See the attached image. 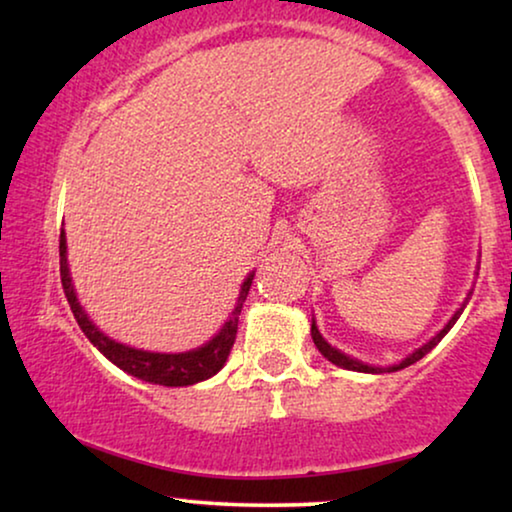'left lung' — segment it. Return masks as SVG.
<instances>
[{
	"label": "left lung",
	"mask_w": 512,
	"mask_h": 512,
	"mask_svg": "<svg viewBox=\"0 0 512 512\" xmlns=\"http://www.w3.org/2000/svg\"><path fill=\"white\" fill-rule=\"evenodd\" d=\"M473 296V291H468V296H466V300L464 303H461V307L457 312L452 314V319L447 321L445 324V328L440 333H436V338H431L429 342H426V345H422L419 349H415V352H412L410 356H405V359L401 361V363H396V366H389V368H380V366H368V363H363V361H356V359H352V356H347V354H342L340 349H335V347H331L328 345V342L321 338V333H319V328H317V324H314L312 321V340H314V345H317V349L321 354L326 356L328 361L331 363H335V366H340V368H345V370H356V373H394V370H401V368H408V366H412V363H417L419 359H422V356H426L431 352L433 347L438 345L440 340L445 338L447 335V331H450V328L457 324V319H459V314L464 312V307H466V303H468V298Z\"/></svg>",
	"instance_id": "left-lung-1"
}]
</instances>
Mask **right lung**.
<instances>
[{
  "label": "right lung",
  "instance_id": "right-lung-1",
  "mask_svg": "<svg viewBox=\"0 0 512 512\" xmlns=\"http://www.w3.org/2000/svg\"><path fill=\"white\" fill-rule=\"evenodd\" d=\"M60 279L62 289H65L67 303L72 307L74 319L79 321L81 331L86 333V338L93 342V345L100 349V352L107 356V359L118 366L125 373L132 377H139V380L151 382V384H163V387H188V384L202 382L207 377L219 373L226 363L230 349H233L235 335H237V321H240V312L244 300H247V293L251 289V279H254V272H249L247 279L242 282L240 298H237L235 310L230 312V317L219 333L214 335L212 340L205 342V345L198 349H191V352L181 354H160V352H144V349H135L123 345V342L111 340L109 335H104L100 328H97L90 317L83 310L79 298H76L72 275H69L67 265V240L65 230H60Z\"/></svg>",
  "mask_w": 512,
  "mask_h": 512
}]
</instances>
